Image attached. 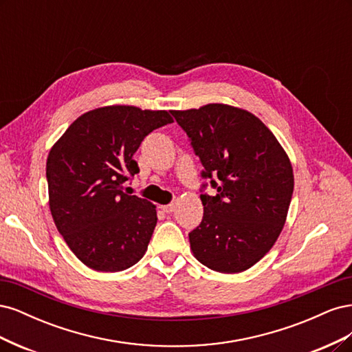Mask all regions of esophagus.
I'll use <instances>...</instances> for the list:
<instances>
[{
	"mask_svg": "<svg viewBox=\"0 0 352 352\" xmlns=\"http://www.w3.org/2000/svg\"><path fill=\"white\" fill-rule=\"evenodd\" d=\"M176 210V202H172V204H167V206H163V211L167 212V214H170V212H173Z\"/></svg>",
	"mask_w": 352,
	"mask_h": 352,
	"instance_id": "1",
	"label": "esophagus"
}]
</instances>
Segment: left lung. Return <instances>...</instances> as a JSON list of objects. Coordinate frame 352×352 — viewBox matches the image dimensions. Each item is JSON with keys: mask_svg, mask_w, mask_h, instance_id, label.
I'll return each instance as SVG.
<instances>
[{"mask_svg": "<svg viewBox=\"0 0 352 352\" xmlns=\"http://www.w3.org/2000/svg\"><path fill=\"white\" fill-rule=\"evenodd\" d=\"M172 114L190 138L202 176L217 189L199 197L204 216L189 233L190 251L211 270H248L283 229L294 192L291 160L269 127L243 109L216 102Z\"/></svg>", "mask_w": 352, "mask_h": 352, "instance_id": "1", "label": "left lung"}]
</instances>
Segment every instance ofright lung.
Listing matches in <instances>:
<instances>
[{"label":"right lung","mask_w":352,"mask_h":352,"mask_svg":"<svg viewBox=\"0 0 352 352\" xmlns=\"http://www.w3.org/2000/svg\"><path fill=\"white\" fill-rule=\"evenodd\" d=\"M173 123L166 110L107 105L83 113L47 158L52 220L72 252L89 269L120 272L146 252L157 225L153 202L123 192L140 173L133 154L157 127Z\"/></svg>","instance_id":"right-lung-1"}]
</instances>
